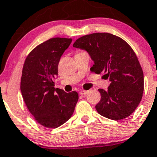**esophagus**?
I'll use <instances>...</instances> for the list:
<instances>
[{
    "mask_svg": "<svg viewBox=\"0 0 157 157\" xmlns=\"http://www.w3.org/2000/svg\"><path fill=\"white\" fill-rule=\"evenodd\" d=\"M88 90H81L80 91H79V94L81 95H85L86 94H88Z\"/></svg>",
    "mask_w": 157,
    "mask_h": 157,
    "instance_id": "obj_1",
    "label": "esophagus"
}]
</instances>
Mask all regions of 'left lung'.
Here are the masks:
<instances>
[{
    "label": "left lung",
    "mask_w": 157,
    "mask_h": 157,
    "mask_svg": "<svg viewBox=\"0 0 157 157\" xmlns=\"http://www.w3.org/2000/svg\"><path fill=\"white\" fill-rule=\"evenodd\" d=\"M74 48L85 50L94 62L90 71L104 73L110 85L99 89L98 113L113 120L125 119L135 110L144 92V73L132 48L110 33H93L78 38Z\"/></svg>",
    "instance_id": "left-lung-1"
}]
</instances>
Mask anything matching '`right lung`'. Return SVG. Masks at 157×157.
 <instances>
[{
    "mask_svg": "<svg viewBox=\"0 0 157 157\" xmlns=\"http://www.w3.org/2000/svg\"><path fill=\"white\" fill-rule=\"evenodd\" d=\"M72 41L51 38L34 48L24 63L21 93L29 111L42 126L55 128L65 123L78 102L76 91L66 93L54 87L59 59Z\"/></svg>",
    "mask_w": 157,
    "mask_h": 157,
    "instance_id": "obj_1",
    "label": "right lung"
}]
</instances>
